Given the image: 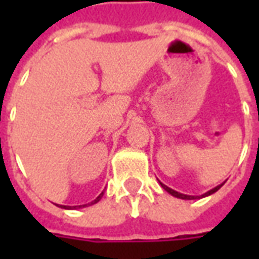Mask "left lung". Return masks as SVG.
I'll return each instance as SVG.
<instances>
[{
	"label": "left lung",
	"mask_w": 259,
	"mask_h": 259,
	"mask_svg": "<svg viewBox=\"0 0 259 259\" xmlns=\"http://www.w3.org/2000/svg\"><path fill=\"white\" fill-rule=\"evenodd\" d=\"M222 185H223V183H222ZM222 185L217 186L215 189H212V190H209L208 193H205V194H202L201 197H206V195H209V194H212V193H215V191H218L219 189H221V187H222ZM161 186H162L165 190L168 191L169 194H172L174 197H178V198H182V200H195V198H200V197H194V195H186V194H182V193H178V191H175V190H172V189H169L168 186L162 185V183H161Z\"/></svg>",
	"instance_id": "left-lung-1"
}]
</instances>
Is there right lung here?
Segmentation results:
<instances>
[{"label":"right lung","mask_w":259,"mask_h":259,"mask_svg":"<svg viewBox=\"0 0 259 259\" xmlns=\"http://www.w3.org/2000/svg\"><path fill=\"white\" fill-rule=\"evenodd\" d=\"M102 194H104V191H102L101 194H100V195H98V197H97L96 200H94V201H91L90 204H84V205H79V208H81V206H87V205H91V204H96V202H98V201L101 200ZM61 206H62V208H68V209H72V208H77V205H76V206H66V205H61Z\"/></svg>","instance_id":"right-lung-1"}]
</instances>
